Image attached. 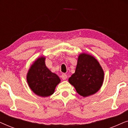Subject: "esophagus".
I'll list each match as a JSON object with an SVG mask.
<instances>
[{
  "label": "esophagus",
  "instance_id": "34e87169",
  "mask_svg": "<svg viewBox=\"0 0 128 128\" xmlns=\"http://www.w3.org/2000/svg\"><path fill=\"white\" fill-rule=\"evenodd\" d=\"M67 74H64V73H63V74L61 75V78H62L63 80H66V78H67Z\"/></svg>",
  "mask_w": 128,
  "mask_h": 128
}]
</instances>
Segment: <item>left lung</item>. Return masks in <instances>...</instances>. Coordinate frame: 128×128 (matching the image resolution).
<instances>
[{
  "instance_id": "left-lung-1",
  "label": "left lung",
  "mask_w": 128,
  "mask_h": 128,
  "mask_svg": "<svg viewBox=\"0 0 128 128\" xmlns=\"http://www.w3.org/2000/svg\"><path fill=\"white\" fill-rule=\"evenodd\" d=\"M104 72L93 56L80 54L74 74L69 78V83L78 94L87 97L97 92L102 84Z\"/></svg>"
}]
</instances>
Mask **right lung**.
Returning a JSON list of instances; mask_svg holds the SVG:
<instances>
[{
	"mask_svg": "<svg viewBox=\"0 0 128 128\" xmlns=\"http://www.w3.org/2000/svg\"><path fill=\"white\" fill-rule=\"evenodd\" d=\"M45 58H38L31 66L27 73V80L30 87L36 95L48 97L54 92L60 80L46 68Z\"/></svg>",
	"mask_w": 128,
	"mask_h": 128,
	"instance_id": "1",
	"label": "right lung"
}]
</instances>
